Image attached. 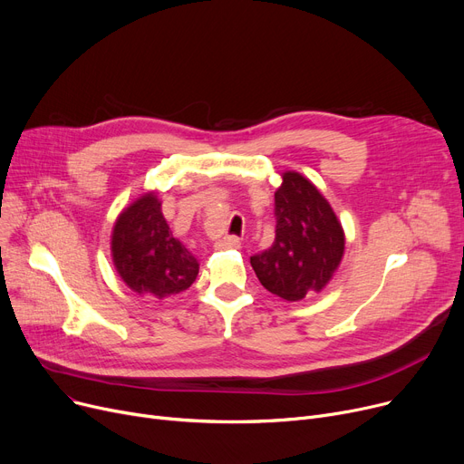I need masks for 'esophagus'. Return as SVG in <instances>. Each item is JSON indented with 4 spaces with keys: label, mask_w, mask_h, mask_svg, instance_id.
I'll return each mask as SVG.
<instances>
[{
    "label": "esophagus",
    "mask_w": 464,
    "mask_h": 464,
    "mask_svg": "<svg viewBox=\"0 0 464 464\" xmlns=\"http://www.w3.org/2000/svg\"><path fill=\"white\" fill-rule=\"evenodd\" d=\"M241 245L237 236H225L223 239L217 241V249H237Z\"/></svg>",
    "instance_id": "obj_1"
}]
</instances>
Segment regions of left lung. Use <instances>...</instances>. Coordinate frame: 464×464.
<instances>
[{
	"label": "left lung",
	"instance_id": "left-lung-1",
	"mask_svg": "<svg viewBox=\"0 0 464 464\" xmlns=\"http://www.w3.org/2000/svg\"><path fill=\"white\" fill-rule=\"evenodd\" d=\"M274 211V245L251 256V266L266 290L297 302L328 285L343 258L344 234L328 200L297 172L283 174Z\"/></svg>",
	"mask_w": 464,
	"mask_h": 464
}]
</instances>
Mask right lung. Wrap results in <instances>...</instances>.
<instances>
[{
    "instance_id": "add662e5",
    "label": "right lung",
    "mask_w": 464,
    "mask_h": 464,
    "mask_svg": "<svg viewBox=\"0 0 464 464\" xmlns=\"http://www.w3.org/2000/svg\"><path fill=\"white\" fill-rule=\"evenodd\" d=\"M112 256L130 290L155 297L179 294L198 276L197 258L172 236L155 193L144 195L120 215Z\"/></svg>"
}]
</instances>
